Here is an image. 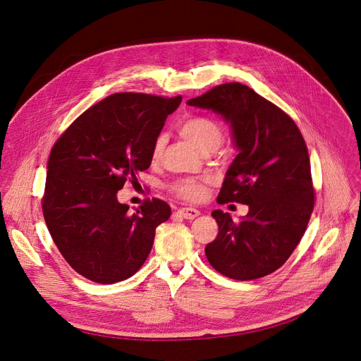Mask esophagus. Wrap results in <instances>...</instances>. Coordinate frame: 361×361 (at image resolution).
Listing matches in <instances>:
<instances>
[{
	"instance_id": "obj_1",
	"label": "esophagus",
	"mask_w": 361,
	"mask_h": 361,
	"mask_svg": "<svg viewBox=\"0 0 361 361\" xmlns=\"http://www.w3.org/2000/svg\"><path fill=\"white\" fill-rule=\"evenodd\" d=\"M178 214L182 216L183 219H194L200 214V212L197 209H192V207H182V209L178 210Z\"/></svg>"
}]
</instances>
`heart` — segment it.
I'll return each mask as SVG.
<instances>
[{
  "mask_svg": "<svg viewBox=\"0 0 361 361\" xmlns=\"http://www.w3.org/2000/svg\"><path fill=\"white\" fill-rule=\"evenodd\" d=\"M179 133L190 140L203 154H210L221 147L224 132L221 126L209 117H191L179 124ZM166 147V136L160 135L152 148V157L160 158ZM171 191L183 200L197 201L204 194V182L197 179H180L171 185Z\"/></svg>",
  "mask_w": 361,
  "mask_h": 361,
  "instance_id": "obj_1",
  "label": "heart"
}]
</instances>
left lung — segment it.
<instances>
[{"label":"left lung","instance_id":"left-lung-1","mask_svg":"<svg viewBox=\"0 0 361 361\" xmlns=\"http://www.w3.org/2000/svg\"><path fill=\"white\" fill-rule=\"evenodd\" d=\"M229 123L238 151L218 203L247 204L234 222L213 210L219 233L204 252L210 265L234 280H255L279 269L304 235L314 209L310 155L295 121L241 82H226L186 102Z\"/></svg>","mask_w":361,"mask_h":361}]
</instances>
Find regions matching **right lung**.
Returning <instances> with one entry per match:
<instances>
[{"label":"right lung","mask_w":361,"mask_h":361,"mask_svg":"<svg viewBox=\"0 0 361 361\" xmlns=\"http://www.w3.org/2000/svg\"><path fill=\"white\" fill-rule=\"evenodd\" d=\"M180 96L115 93L57 139L49 157L42 213L54 244L80 276L123 281L147 261L155 228L171 209L152 198L128 212L117 192L152 161L154 142Z\"/></svg>","instance_id":"right-lung-1"}]
</instances>
